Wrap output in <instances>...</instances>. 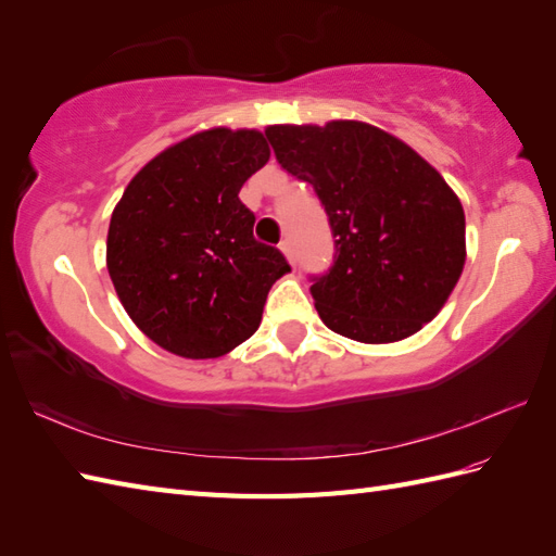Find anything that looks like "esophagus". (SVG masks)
<instances>
[{"instance_id":"1","label":"esophagus","mask_w":556,"mask_h":556,"mask_svg":"<svg viewBox=\"0 0 556 556\" xmlns=\"http://www.w3.org/2000/svg\"><path fill=\"white\" fill-rule=\"evenodd\" d=\"M279 251L287 255V260H289V263H293V248H291V241H287V239H285V241H281V243H279Z\"/></svg>"}]
</instances>
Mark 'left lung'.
Returning a JSON list of instances; mask_svg holds the SVG:
<instances>
[{"label": "left lung", "instance_id": "left-lung-1", "mask_svg": "<svg viewBox=\"0 0 556 556\" xmlns=\"http://www.w3.org/2000/svg\"><path fill=\"white\" fill-rule=\"evenodd\" d=\"M281 167L308 181L334 233V265L313 279L320 320L363 344L428 325L466 265V215L442 174L372 124L265 128Z\"/></svg>", "mask_w": 556, "mask_h": 556}]
</instances>
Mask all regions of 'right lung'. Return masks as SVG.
I'll list each match as a JSON object with an SVG mask.
<instances>
[{"label": "right lung", "instance_id": "obj_1", "mask_svg": "<svg viewBox=\"0 0 556 556\" xmlns=\"http://www.w3.org/2000/svg\"><path fill=\"white\" fill-rule=\"evenodd\" d=\"M269 160L255 128H207L152 157L116 203L108 269L124 311L181 358H219L255 334L271 285L291 269L253 239L241 186Z\"/></svg>", "mask_w": 556, "mask_h": 556}]
</instances>
